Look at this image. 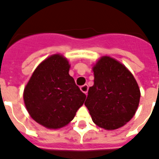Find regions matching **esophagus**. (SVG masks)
I'll use <instances>...</instances> for the list:
<instances>
[{
  "label": "esophagus",
  "instance_id": "1",
  "mask_svg": "<svg viewBox=\"0 0 159 159\" xmlns=\"http://www.w3.org/2000/svg\"><path fill=\"white\" fill-rule=\"evenodd\" d=\"M80 89H81V90H82L83 93H85L86 94H87L88 89H89V87H88V86L86 85V84H85V85H83V86H81V87H80Z\"/></svg>",
  "mask_w": 159,
  "mask_h": 159
}]
</instances>
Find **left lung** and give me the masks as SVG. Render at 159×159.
<instances>
[{
	"instance_id": "1",
	"label": "left lung",
	"mask_w": 159,
	"mask_h": 159,
	"mask_svg": "<svg viewBox=\"0 0 159 159\" xmlns=\"http://www.w3.org/2000/svg\"><path fill=\"white\" fill-rule=\"evenodd\" d=\"M94 86L89 88L85 105L98 127L112 130L133 117L140 102L135 78L120 62L102 57L93 68Z\"/></svg>"
}]
</instances>
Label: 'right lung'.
<instances>
[{
  "instance_id": "1",
  "label": "right lung",
  "mask_w": 159,
  "mask_h": 159,
  "mask_svg": "<svg viewBox=\"0 0 159 159\" xmlns=\"http://www.w3.org/2000/svg\"><path fill=\"white\" fill-rule=\"evenodd\" d=\"M69 67L62 56H51L36 68L24 90L30 116L48 129L68 125L86 98L69 74Z\"/></svg>"
}]
</instances>
